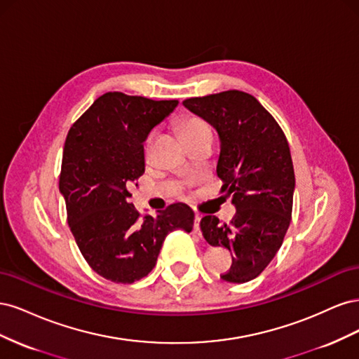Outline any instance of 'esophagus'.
Masks as SVG:
<instances>
[{"mask_svg": "<svg viewBox=\"0 0 359 359\" xmlns=\"http://www.w3.org/2000/svg\"><path fill=\"white\" fill-rule=\"evenodd\" d=\"M201 220H202V217L199 214H196V217H194V231L196 232H201Z\"/></svg>", "mask_w": 359, "mask_h": 359, "instance_id": "esophagus-1", "label": "esophagus"}]
</instances>
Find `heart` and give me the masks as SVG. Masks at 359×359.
I'll return each instance as SVG.
<instances>
[{
  "label": "heart",
  "mask_w": 359,
  "mask_h": 359,
  "mask_svg": "<svg viewBox=\"0 0 359 359\" xmlns=\"http://www.w3.org/2000/svg\"><path fill=\"white\" fill-rule=\"evenodd\" d=\"M178 128L180 132L182 135V137L186 139V142L189 144L190 140L196 139L205 133H211L210 132V127L206 126V123L203 121L202 118L199 116H194V115H187V116H182L180 121H178ZM153 137H154V133H149L147 136V140H145V149L148 151L151 144H153Z\"/></svg>",
  "instance_id": "heart-1"
}]
</instances>
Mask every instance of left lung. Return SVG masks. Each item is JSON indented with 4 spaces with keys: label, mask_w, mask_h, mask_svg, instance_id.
I'll return each mask as SVG.
<instances>
[{
    "label": "left lung",
    "mask_w": 359,
    "mask_h": 359,
    "mask_svg": "<svg viewBox=\"0 0 359 359\" xmlns=\"http://www.w3.org/2000/svg\"><path fill=\"white\" fill-rule=\"evenodd\" d=\"M182 103L219 133L217 175L223 181L222 193L236 208L229 224L205 215L203 238L233 255L222 278L245 283L274 259L290 224L295 173L287 139L273 115L244 91L191 97Z\"/></svg>",
    "instance_id": "left-lung-1"
}]
</instances>
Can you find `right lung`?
I'll return each mask as SVG.
<instances>
[{
  "label": "right lung",
  "instance_id": "add662e5",
  "mask_svg": "<svg viewBox=\"0 0 359 359\" xmlns=\"http://www.w3.org/2000/svg\"><path fill=\"white\" fill-rule=\"evenodd\" d=\"M177 106L178 100L106 93L69 130L60 173L67 222L86 262L114 283L148 276L168 233L193 229L187 205L142 217L128 202V189L145 172L147 136Z\"/></svg>",
  "mask_w": 359,
  "mask_h": 359
}]
</instances>
